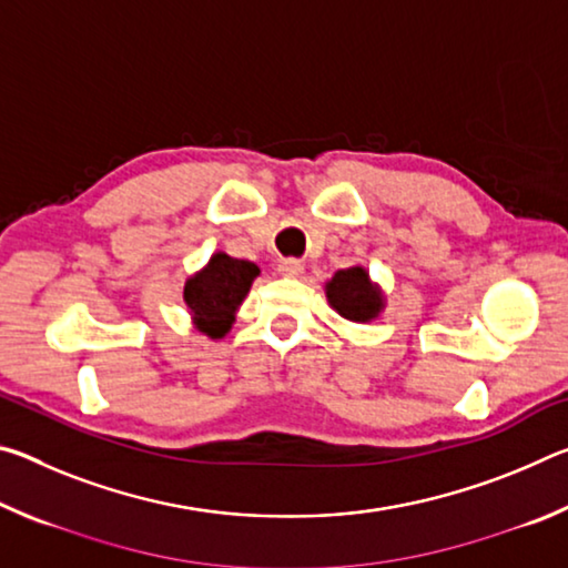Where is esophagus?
Wrapping results in <instances>:
<instances>
[{
	"label": "esophagus",
	"instance_id": "1",
	"mask_svg": "<svg viewBox=\"0 0 568 568\" xmlns=\"http://www.w3.org/2000/svg\"><path fill=\"white\" fill-rule=\"evenodd\" d=\"M277 273L285 277H297L303 273V263L297 257H285V261L277 263Z\"/></svg>",
	"mask_w": 568,
	"mask_h": 568
}]
</instances>
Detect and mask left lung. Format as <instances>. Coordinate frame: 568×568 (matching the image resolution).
<instances>
[{"mask_svg": "<svg viewBox=\"0 0 568 568\" xmlns=\"http://www.w3.org/2000/svg\"><path fill=\"white\" fill-rule=\"evenodd\" d=\"M325 295H328V303L338 311V315L353 323H368L378 318L383 305H386L381 287L371 283L368 271L361 265L335 273L325 283Z\"/></svg>", "mask_w": 568, "mask_h": 568, "instance_id": "8db88e82", "label": "left lung"}]
</instances>
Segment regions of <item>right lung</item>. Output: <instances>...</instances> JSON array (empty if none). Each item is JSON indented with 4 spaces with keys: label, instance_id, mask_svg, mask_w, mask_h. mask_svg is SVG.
<instances>
[{
    "label": "right lung",
    "instance_id": "1",
    "mask_svg": "<svg viewBox=\"0 0 568 568\" xmlns=\"http://www.w3.org/2000/svg\"><path fill=\"white\" fill-rule=\"evenodd\" d=\"M261 275V267L250 261H237L227 253H215L203 271L185 283V303L197 331L210 338H223L233 328L240 303Z\"/></svg>",
    "mask_w": 568,
    "mask_h": 568
}]
</instances>
